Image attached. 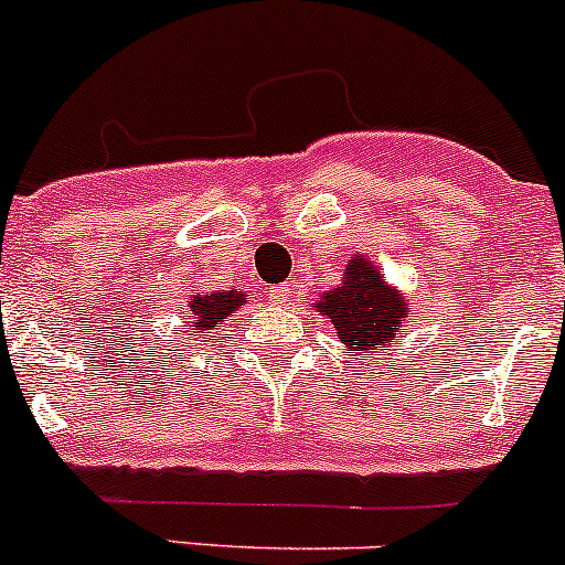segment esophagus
<instances>
[{
    "label": "esophagus",
    "mask_w": 565,
    "mask_h": 565,
    "mask_svg": "<svg viewBox=\"0 0 565 565\" xmlns=\"http://www.w3.org/2000/svg\"><path fill=\"white\" fill-rule=\"evenodd\" d=\"M271 296H275L277 305H282V301H288L290 296H294V282H280V285H275V290H271Z\"/></svg>",
    "instance_id": "obj_1"
}]
</instances>
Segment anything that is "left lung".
<instances>
[{
    "mask_svg": "<svg viewBox=\"0 0 565 565\" xmlns=\"http://www.w3.org/2000/svg\"><path fill=\"white\" fill-rule=\"evenodd\" d=\"M318 307L323 316L331 318L340 340L353 351H362L364 356L388 351L386 345L388 337L394 334V326L411 310L403 296L383 285L375 266L362 258L353 260L351 269L345 271V282L323 294Z\"/></svg>",
    "mask_w": 565,
    "mask_h": 565,
    "instance_id": "8db88e82",
    "label": "left lung"
}]
</instances>
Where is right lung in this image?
Wrapping results in <instances>:
<instances>
[{
    "mask_svg": "<svg viewBox=\"0 0 565 565\" xmlns=\"http://www.w3.org/2000/svg\"><path fill=\"white\" fill-rule=\"evenodd\" d=\"M244 305L242 290L234 294H206V296H193V305H190V321L195 323V331L201 337L209 334V326L220 323L223 318H228L236 307Z\"/></svg>",
    "mask_w": 565,
    "mask_h": 565,
    "instance_id": "obj_1",
    "label": "right lung"
}]
</instances>
